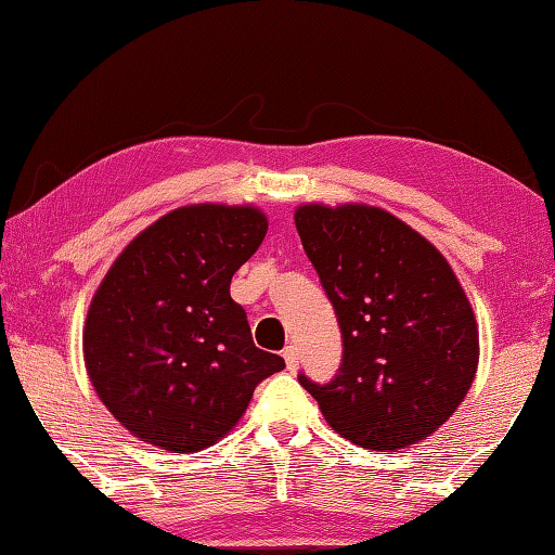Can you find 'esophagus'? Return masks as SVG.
Instances as JSON below:
<instances>
[{
    "label": "esophagus",
    "mask_w": 555,
    "mask_h": 555,
    "mask_svg": "<svg viewBox=\"0 0 555 555\" xmlns=\"http://www.w3.org/2000/svg\"><path fill=\"white\" fill-rule=\"evenodd\" d=\"M283 358H285L287 371H297L299 367V348L297 346H287L283 351Z\"/></svg>",
    "instance_id": "obj_1"
}]
</instances>
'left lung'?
Listing matches in <instances>:
<instances>
[{"mask_svg":"<svg viewBox=\"0 0 555 555\" xmlns=\"http://www.w3.org/2000/svg\"><path fill=\"white\" fill-rule=\"evenodd\" d=\"M295 227L344 338L334 380L299 375V385L361 449L420 443L459 410L480 358L478 322L449 260L371 204H299Z\"/></svg>","mask_w":555,"mask_h":555,"instance_id":"obj_1","label":"left lung"}]
</instances>
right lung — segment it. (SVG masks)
<instances>
[{
	"label": "right lung",
	"instance_id": "1",
	"mask_svg": "<svg viewBox=\"0 0 555 555\" xmlns=\"http://www.w3.org/2000/svg\"><path fill=\"white\" fill-rule=\"evenodd\" d=\"M250 204H188L143 229L87 309L82 351L96 397L135 439L194 453L227 436L285 361L253 344L233 272L266 238Z\"/></svg>",
	"mask_w": 555,
	"mask_h": 555
}]
</instances>
